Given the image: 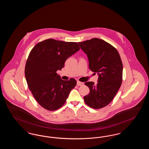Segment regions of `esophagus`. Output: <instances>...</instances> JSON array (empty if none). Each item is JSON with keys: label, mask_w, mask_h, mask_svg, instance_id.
I'll return each mask as SVG.
<instances>
[{"label": "esophagus", "mask_w": 149, "mask_h": 149, "mask_svg": "<svg viewBox=\"0 0 149 149\" xmlns=\"http://www.w3.org/2000/svg\"><path fill=\"white\" fill-rule=\"evenodd\" d=\"M77 85L78 86H81V85H84V83L82 82H80L79 81H77Z\"/></svg>", "instance_id": "obj_1"}]
</instances>
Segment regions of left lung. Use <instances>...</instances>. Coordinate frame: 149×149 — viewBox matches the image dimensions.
<instances>
[{
	"label": "left lung",
	"mask_w": 149,
	"mask_h": 149,
	"mask_svg": "<svg viewBox=\"0 0 149 149\" xmlns=\"http://www.w3.org/2000/svg\"><path fill=\"white\" fill-rule=\"evenodd\" d=\"M78 43L87 55L90 70L98 75L97 84L85 83L90 93L84 96V102L93 108H102L113 100L121 85L123 65L120 54L111 45L97 38Z\"/></svg>",
	"instance_id": "obj_1"
}]
</instances>
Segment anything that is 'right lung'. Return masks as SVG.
I'll list each match as a JSON object with an SVG mask.
<instances>
[{"label": "right lung", "instance_id": "add662e5", "mask_svg": "<svg viewBox=\"0 0 149 149\" xmlns=\"http://www.w3.org/2000/svg\"><path fill=\"white\" fill-rule=\"evenodd\" d=\"M80 50L77 42L52 38L37 43L29 53L25 77L29 90L43 108L55 111L63 106L77 81L63 80L56 73L66 60Z\"/></svg>", "mask_w": 149, "mask_h": 149}]
</instances>
